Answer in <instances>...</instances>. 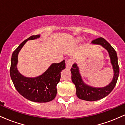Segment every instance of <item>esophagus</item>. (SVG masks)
<instances>
[{"label":"esophagus","instance_id":"1","mask_svg":"<svg viewBox=\"0 0 125 125\" xmlns=\"http://www.w3.org/2000/svg\"><path fill=\"white\" fill-rule=\"evenodd\" d=\"M72 64H73V61H72L71 59L68 60V61L66 62V68L68 69H70L71 68Z\"/></svg>","mask_w":125,"mask_h":125}]
</instances>
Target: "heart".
Instances as JSON below:
<instances>
[{"label": "heart", "instance_id": "b5f03b06", "mask_svg": "<svg viewBox=\"0 0 125 125\" xmlns=\"http://www.w3.org/2000/svg\"><path fill=\"white\" fill-rule=\"evenodd\" d=\"M82 41V39L81 38H76L74 40L73 43L76 44L77 43H79L81 42Z\"/></svg>", "mask_w": 125, "mask_h": 125}]
</instances>
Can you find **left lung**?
Wrapping results in <instances>:
<instances>
[{"label":"left lung","instance_id":"1","mask_svg":"<svg viewBox=\"0 0 125 125\" xmlns=\"http://www.w3.org/2000/svg\"><path fill=\"white\" fill-rule=\"evenodd\" d=\"M91 44L100 45L107 51L112 66L113 76L112 80L107 86L102 87H94L86 83L82 77L79 67L74 63L71 68L72 81L76 89V95L80 99L87 101H96L107 96L112 91L116 84L119 74V67L117 62V53L110 44L103 38H97L92 41Z\"/></svg>","mask_w":125,"mask_h":125}]
</instances>
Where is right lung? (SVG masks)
<instances>
[{
  "label": "right lung",
  "mask_w": 125,
  "mask_h": 125,
  "mask_svg": "<svg viewBox=\"0 0 125 125\" xmlns=\"http://www.w3.org/2000/svg\"><path fill=\"white\" fill-rule=\"evenodd\" d=\"M40 35L31 36L19 44L11 58L10 74L16 89L22 96L31 102L45 103L53 100L57 94L56 85L59 82L61 72L66 68L65 61L53 63L48 69L36 77H26L18 71V54L28 41L35 40Z\"/></svg>",
  "instance_id": "obj_1"
}]
</instances>
